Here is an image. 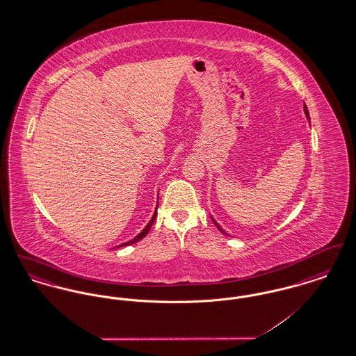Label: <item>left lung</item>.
I'll list each match as a JSON object with an SVG mask.
<instances>
[{
	"instance_id": "left-lung-1",
	"label": "left lung",
	"mask_w": 356,
	"mask_h": 356,
	"mask_svg": "<svg viewBox=\"0 0 356 356\" xmlns=\"http://www.w3.org/2000/svg\"><path fill=\"white\" fill-rule=\"evenodd\" d=\"M305 115H307V118H308V119H309V113H308V109H307V105H305ZM212 220H213V219H212ZM213 222H215V224H216V227H218V228H219V229H220V231H221V232H222V234H225V232H224V231H222V229H221L220 225H219V224H218V222H216V221L213 220ZM225 235H227V234H225Z\"/></svg>"
}]
</instances>
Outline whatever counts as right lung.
I'll list each match as a JSON object with an SVG mask.
<instances>
[{"label": "right lung", "instance_id": "add662e5", "mask_svg": "<svg viewBox=\"0 0 356 356\" xmlns=\"http://www.w3.org/2000/svg\"><path fill=\"white\" fill-rule=\"evenodd\" d=\"M156 215H157V212L154 211V213H153V218L151 219V221L148 222V225L143 229V232H140L135 238H132L131 241H127V243H124V244H120L119 247H125V245H129V244H134V243H137L138 240H141L143 237L147 236L148 235V232H149V229H151V227H152L153 221L156 219Z\"/></svg>", "mask_w": 356, "mask_h": 356}]
</instances>
